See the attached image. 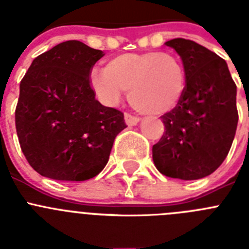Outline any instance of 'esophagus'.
<instances>
[{
	"mask_svg": "<svg viewBox=\"0 0 249 249\" xmlns=\"http://www.w3.org/2000/svg\"><path fill=\"white\" fill-rule=\"evenodd\" d=\"M124 121H126L128 126H136L140 122V118L136 117V116H132L131 113H124Z\"/></svg>",
	"mask_w": 249,
	"mask_h": 249,
	"instance_id": "1",
	"label": "esophagus"
}]
</instances>
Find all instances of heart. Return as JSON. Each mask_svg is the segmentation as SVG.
<instances>
[{"instance_id":"heart-1","label":"heart","mask_w":249,"mask_h":249,"mask_svg":"<svg viewBox=\"0 0 249 249\" xmlns=\"http://www.w3.org/2000/svg\"><path fill=\"white\" fill-rule=\"evenodd\" d=\"M91 83L101 100L120 102L128 91L133 108L144 114H163L181 102L186 91L183 63L171 52H128L113 57L103 71H93Z\"/></svg>"}]
</instances>
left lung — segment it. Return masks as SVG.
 <instances>
[{
    "instance_id": "left-lung-1",
    "label": "left lung",
    "mask_w": 249,
    "mask_h": 249,
    "mask_svg": "<svg viewBox=\"0 0 249 249\" xmlns=\"http://www.w3.org/2000/svg\"><path fill=\"white\" fill-rule=\"evenodd\" d=\"M179 54L186 71L181 102L162 116L166 132L152 147L162 175L184 181L210 176L222 164L238 123L237 86L223 58L184 38L166 42Z\"/></svg>"
}]
</instances>
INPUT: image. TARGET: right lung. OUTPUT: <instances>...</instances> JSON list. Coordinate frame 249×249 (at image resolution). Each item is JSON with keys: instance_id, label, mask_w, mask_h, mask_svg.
Segmentation results:
<instances>
[{"instance_id": "right-lung-1", "label": "right lung", "mask_w": 249, "mask_h": 249, "mask_svg": "<svg viewBox=\"0 0 249 249\" xmlns=\"http://www.w3.org/2000/svg\"><path fill=\"white\" fill-rule=\"evenodd\" d=\"M103 56L80 41H66L36 57L19 83L15 112L19 146L43 177L93 178L127 127L122 112L94 98L89 76Z\"/></svg>"}]
</instances>
